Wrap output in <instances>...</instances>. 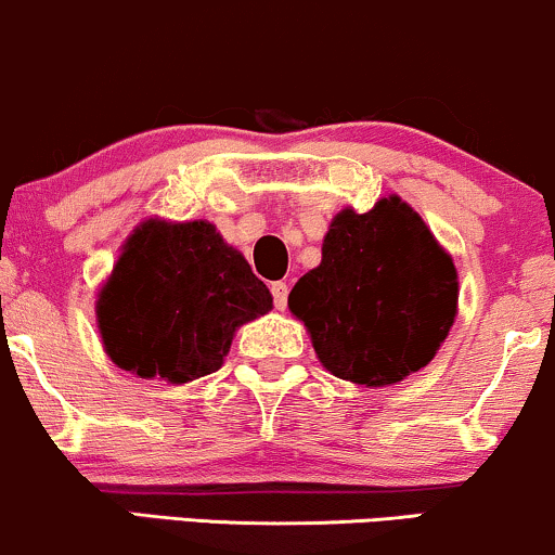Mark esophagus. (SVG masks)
Segmentation results:
<instances>
[{
    "label": "esophagus",
    "instance_id": "obj_1",
    "mask_svg": "<svg viewBox=\"0 0 555 555\" xmlns=\"http://www.w3.org/2000/svg\"><path fill=\"white\" fill-rule=\"evenodd\" d=\"M272 301H275V306L280 311L285 309V306H288V285L285 283H272Z\"/></svg>",
    "mask_w": 555,
    "mask_h": 555
}]
</instances>
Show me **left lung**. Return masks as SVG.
I'll use <instances>...</instances> for the list:
<instances>
[{"label":"left lung","instance_id":"obj_1","mask_svg":"<svg viewBox=\"0 0 555 555\" xmlns=\"http://www.w3.org/2000/svg\"><path fill=\"white\" fill-rule=\"evenodd\" d=\"M291 311L322 366L384 387L426 366L457 314V270L421 215L400 197L332 220L322 264L293 285Z\"/></svg>","mask_w":555,"mask_h":555}]
</instances>
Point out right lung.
<instances>
[{"instance_id":"add662e5","label":"right lung","mask_w":555,"mask_h":555,"mask_svg":"<svg viewBox=\"0 0 555 555\" xmlns=\"http://www.w3.org/2000/svg\"><path fill=\"white\" fill-rule=\"evenodd\" d=\"M270 309L267 285L215 225L147 220L101 291L98 327L119 369L184 384L223 366L236 327Z\"/></svg>"}]
</instances>
